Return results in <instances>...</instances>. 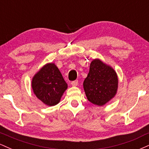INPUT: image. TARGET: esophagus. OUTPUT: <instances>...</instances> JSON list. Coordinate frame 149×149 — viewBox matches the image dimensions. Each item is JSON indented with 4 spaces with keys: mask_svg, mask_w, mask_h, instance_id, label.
I'll return each instance as SVG.
<instances>
[{
    "mask_svg": "<svg viewBox=\"0 0 149 149\" xmlns=\"http://www.w3.org/2000/svg\"><path fill=\"white\" fill-rule=\"evenodd\" d=\"M78 80H74V81L71 82V85H72V86L76 87V86H77V85H78Z\"/></svg>",
    "mask_w": 149,
    "mask_h": 149,
    "instance_id": "1",
    "label": "esophagus"
}]
</instances>
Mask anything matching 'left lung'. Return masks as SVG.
<instances>
[{"instance_id":"left-lung-1","label":"left lung","mask_w":149,"mask_h":149,"mask_svg":"<svg viewBox=\"0 0 149 149\" xmlns=\"http://www.w3.org/2000/svg\"><path fill=\"white\" fill-rule=\"evenodd\" d=\"M118 76L111 66L100 59H94L90 71L83 82L87 98L92 104L103 106L116 95L118 89Z\"/></svg>"}]
</instances>
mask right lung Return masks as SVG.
<instances>
[{
  "instance_id": "1",
  "label": "right lung",
  "mask_w": 149,
  "mask_h": 149,
  "mask_svg": "<svg viewBox=\"0 0 149 149\" xmlns=\"http://www.w3.org/2000/svg\"><path fill=\"white\" fill-rule=\"evenodd\" d=\"M31 85L36 96L49 107L59 103L68 87L59 70L52 63L45 65L33 76Z\"/></svg>"
}]
</instances>
